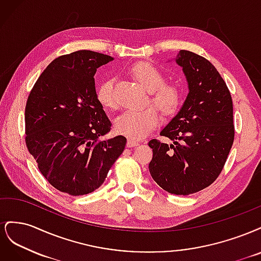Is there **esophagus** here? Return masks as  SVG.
I'll return each instance as SVG.
<instances>
[{
    "mask_svg": "<svg viewBox=\"0 0 261 261\" xmlns=\"http://www.w3.org/2000/svg\"><path fill=\"white\" fill-rule=\"evenodd\" d=\"M126 146H127L128 148L137 147V146H139V143H138V141L133 140V139H128V140H127V144H126Z\"/></svg>",
    "mask_w": 261,
    "mask_h": 261,
    "instance_id": "1",
    "label": "esophagus"
}]
</instances>
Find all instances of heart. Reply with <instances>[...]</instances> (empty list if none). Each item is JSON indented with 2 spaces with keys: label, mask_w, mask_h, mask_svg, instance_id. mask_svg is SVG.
I'll return each mask as SVG.
<instances>
[{
  "label": "heart",
  "mask_w": 261,
  "mask_h": 261,
  "mask_svg": "<svg viewBox=\"0 0 261 261\" xmlns=\"http://www.w3.org/2000/svg\"><path fill=\"white\" fill-rule=\"evenodd\" d=\"M130 75L150 92V101L164 115L176 112L180 105V92L177 87L163 84L162 73L148 62H140L129 69ZM97 99L105 108L115 107L113 96V81L106 80L97 89ZM159 123V115L153 108L128 110L115 120V130L120 135L133 140L147 137Z\"/></svg>",
  "instance_id": "b5f03b06"
}]
</instances>
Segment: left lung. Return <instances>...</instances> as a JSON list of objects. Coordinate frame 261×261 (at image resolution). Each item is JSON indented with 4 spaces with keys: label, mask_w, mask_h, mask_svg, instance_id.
Instances as JSON below:
<instances>
[{
    "label": "left lung",
    "mask_w": 261,
    "mask_h": 261,
    "mask_svg": "<svg viewBox=\"0 0 261 261\" xmlns=\"http://www.w3.org/2000/svg\"><path fill=\"white\" fill-rule=\"evenodd\" d=\"M175 62L183 68L189 91L178 113L160 133L173 144L149 141L153 152L149 171L164 191L186 196L211 185L222 171L234 141L233 102L223 78L208 60L180 50Z\"/></svg>",
    "instance_id": "8db88e82"
}]
</instances>
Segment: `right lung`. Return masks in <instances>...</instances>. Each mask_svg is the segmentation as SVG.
I'll return each instance as SVG.
<instances>
[{
	"mask_svg": "<svg viewBox=\"0 0 261 261\" xmlns=\"http://www.w3.org/2000/svg\"><path fill=\"white\" fill-rule=\"evenodd\" d=\"M113 58L80 50L53 60L31 89L25 109L26 145L39 171L72 196L99 188L126 146L97 99L94 74Z\"/></svg>",
	"mask_w": 261,
	"mask_h": 261,
	"instance_id": "1",
	"label": "right lung"
}]
</instances>
